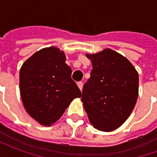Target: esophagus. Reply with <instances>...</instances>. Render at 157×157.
<instances>
[{"mask_svg":"<svg viewBox=\"0 0 157 157\" xmlns=\"http://www.w3.org/2000/svg\"><path fill=\"white\" fill-rule=\"evenodd\" d=\"M77 86H78V87L80 88V90L82 91V86H83V83L82 82H77Z\"/></svg>","mask_w":157,"mask_h":157,"instance_id":"obj_1","label":"esophagus"}]
</instances>
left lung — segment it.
Here are the masks:
<instances>
[{
	"label": "left lung",
	"instance_id": "left-lung-1",
	"mask_svg": "<svg viewBox=\"0 0 157 157\" xmlns=\"http://www.w3.org/2000/svg\"><path fill=\"white\" fill-rule=\"evenodd\" d=\"M91 76L84 85L82 101L89 121L98 130L120 127L131 114L139 94V75L128 59L111 48L86 54Z\"/></svg>",
	"mask_w": 157,
	"mask_h": 157
}]
</instances>
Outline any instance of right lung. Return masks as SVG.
<instances>
[{"instance_id": "right-lung-1", "label": "right lung", "mask_w": 157, "mask_h": 157, "mask_svg": "<svg viewBox=\"0 0 157 157\" xmlns=\"http://www.w3.org/2000/svg\"><path fill=\"white\" fill-rule=\"evenodd\" d=\"M65 52L55 46L42 48L20 69L19 85L22 104L39 124L51 126L82 92L71 79Z\"/></svg>"}]
</instances>
